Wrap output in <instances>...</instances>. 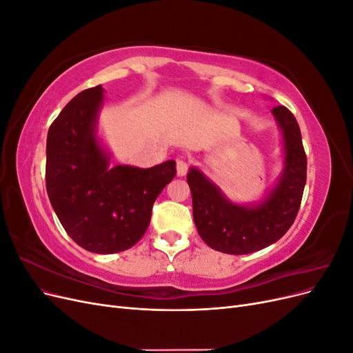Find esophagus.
Segmentation results:
<instances>
[{
  "mask_svg": "<svg viewBox=\"0 0 353 353\" xmlns=\"http://www.w3.org/2000/svg\"><path fill=\"white\" fill-rule=\"evenodd\" d=\"M188 170V165L184 162V160H176V174L178 176H184Z\"/></svg>",
  "mask_w": 353,
  "mask_h": 353,
  "instance_id": "1",
  "label": "esophagus"
}]
</instances>
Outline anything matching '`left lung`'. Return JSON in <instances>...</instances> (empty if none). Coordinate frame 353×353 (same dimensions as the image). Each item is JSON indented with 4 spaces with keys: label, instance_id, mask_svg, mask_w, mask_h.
<instances>
[{
    "label": "left lung",
    "instance_id": "left-lung-1",
    "mask_svg": "<svg viewBox=\"0 0 353 353\" xmlns=\"http://www.w3.org/2000/svg\"><path fill=\"white\" fill-rule=\"evenodd\" d=\"M272 114L284 140V169L279 184L258 205L240 206L191 168L187 183L193 197V216L199 236L209 248L228 254H248L279 241L293 225L306 184V153L301 128L293 113L275 105Z\"/></svg>",
    "mask_w": 353,
    "mask_h": 353
}]
</instances>
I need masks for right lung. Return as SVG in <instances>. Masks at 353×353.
<instances>
[{
  "label": "right lung",
  "mask_w": 353,
  "mask_h": 353,
  "mask_svg": "<svg viewBox=\"0 0 353 353\" xmlns=\"http://www.w3.org/2000/svg\"><path fill=\"white\" fill-rule=\"evenodd\" d=\"M101 104L103 88L97 85L73 97L51 123L46 185L69 237L85 250L108 254L140 241L154 200L176 175V163L110 168L95 137Z\"/></svg>",
  "instance_id": "right-lung-1"
}]
</instances>
